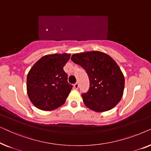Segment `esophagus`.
<instances>
[{
  "label": "esophagus",
  "mask_w": 151,
  "mask_h": 151,
  "mask_svg": "<svg viewBox=\"0 0 151 151\" xmlns=\"http://www.w3.org/2000/svg\"><path fill=\"white\" fill-rule=\"evenodd\" d=\"M74 88H76V89H78V88H79V84L78 83H76L75 84H74Z\"/></svg>",
  "instance_id": "obj_1"
}]
</instances>
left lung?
<instances>
[{
  "label": "left lung",
  "mask_w": 151,
  "mask_h": 151,
  "mask_svg": "<svg viewBox=\"0 0 151 151\" xmlns=\"http://www.w3.org/2000/svg\"><path fill=\"white\" fill-rule=\"evenodd\" d=\"M71 59L85 70L89 78L88 91L82 94L86 106L96 112L114 108L124 88V77L114 60L98 51L76 53Z\"/></svg>",
  "instance_id": "8db88e82"
}]
</instances>
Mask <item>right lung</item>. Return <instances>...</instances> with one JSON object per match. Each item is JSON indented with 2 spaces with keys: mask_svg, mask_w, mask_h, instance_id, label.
<instances>
[{
  "mask_svg": "<svg viewBox=\"0 0 151 151\" xmlns=\"http://www.w3.org/2000/svg\"><path fill=\"white\" fill-rule=\"evenodd\" d=\"M70 56L69 53L45 55L31 68L27 77V91L36 108L52 111L65 104L73 87L63 69Z\"/></svg>",
  "mask_w": 151,
  "mask_h": 151,
  "instance_id": "obj_1",
  "label": "right lung"
}]
</instances>
